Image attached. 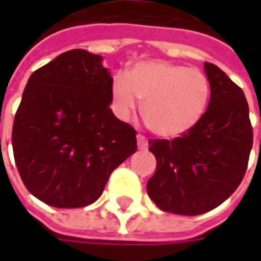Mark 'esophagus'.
<instances>
[{
  "label": "esophagus",
  "mask_w": 261,
  "mask_h": 261,
  "mask_svg": "<svg viewBox=\"0 0 261 261\" xmlns=\"http://www.w3.org/2000/svg\"><path fill=\"white\" fill-rule=\"evenodd\" d=\"M137 142H138V149H141V151H145L148 148V140L145 138V136H142V134H138L137 136Z\"/></svg>",
  "instance_id": "obj_1"
}]
</instances>
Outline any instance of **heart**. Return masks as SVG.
<instances>
[{
    "label": "heart",
    "instance_id": "obj_1",
    "mask_svg": "<svg viewBox=\"0 0 261 261\" xmlns=\"http://www.w3.org/2000/svg\"><path fill=\"white\" fill-rule=\"evenodd\" d=\"M211 84L201 69L169 61H145L133 67L128 76L114 75L113 109L120 119L128 120L140 99L151 130L161 137H179L190 131L205 114Z\"/></svg>",
    "mask_w": 261,
    "mask_h": 261
}]
</instances>
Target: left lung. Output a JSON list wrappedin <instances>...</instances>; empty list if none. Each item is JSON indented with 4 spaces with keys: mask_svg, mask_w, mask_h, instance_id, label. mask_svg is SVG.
I'll return each instance as SVG.
<instances>
[{
    "mask_svg": "<svg viewBox=\"0 0 261 261\" xmlns=\"http://www.w3.org/2000/svg\"><path fill=\"white\" fill-rule=\"evenodd\" d=\"M211 84L205 114L173 140H149L156 159L149 198L162 211L200 215L221 205L241 185L253 145L245 93L224 71L204 63Z\"/></svg>",
    "mask_w": 261,
    "mask_h": 261,
    "instance_id": "obj_1",
    "label": "left lung"
}]
</instances>
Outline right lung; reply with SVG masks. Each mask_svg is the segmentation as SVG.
<instances>
[{"label": "right lung", "mask_w": 261, "mask_h": 261, "mask_svg": "<svg viewBox=\"0 0 261 261\" xmlns=\"http://www.w3.org/2000/svg\"><path fill=\"white\" fill-rule=\"evenodd\" d=\"M100 61L81 48L60 54L31 75L15 114L20 179L51 207L95 202L112 172L137 151V131L109 108L113 78Z\"/></svg>", "instance_id": "right-lung-1"}]
</instances>
